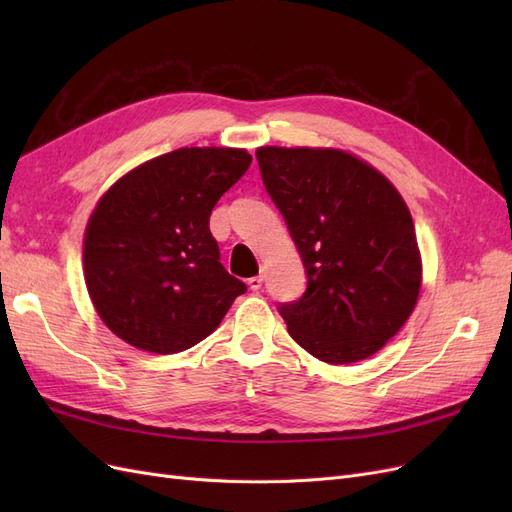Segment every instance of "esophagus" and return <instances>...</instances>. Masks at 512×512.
Returning a JSON list of instances; mask_svg holds the SVG:
<instances>
[{"label":"esophagus","instance_id":"1","mask_svg":"<svg viewBox=\"0 0 512 512\" xmlns=\"http://www.w3.org/2000/svg\"><path fill=\"white\" fill-rule=\"evenodd\" d=\"M247 284H250V288H252V290H260V288H262V275L252 277V280L247 282Z\"/></svg>","mask_w":512,"mask_h":512}]
</instances>
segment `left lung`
<instances>
[{
	"label": "left lung",
	"instance_id": "obj_1",
	"mask_svg": "<svg viewBox=\"0 0 512 512\" xmlns=\"http://www.w3.org/2000/svg\"><path fill=\"white\" fill-rule=\"evenodd\" d=\"M256 158L307 273L303 297L280 305L288 333L331 365L376 354L421 292L404 198L374 166L339 149L260 147Z\"/></svg>",
	"mask_w": 512,
	"mask_h": 512
}]
</instances>
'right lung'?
Segmentation results:
<instances>
[{
	"instance_id": "add662e5",
	"label": "right lung",
	"mask_w": 512,
	"mask_h": 512,
	"mask_svg": "<svg viewBox=\"0 0 512 512\" xmlns=\"http://www.w3.org/2000/svg\"><path fill=\"white\" fill-rule=\"evenodd\" d=\"M250 164L245 149L185 147L136 166L100 198L85 230V284L123 342L188 350L247 290L222 267L209 218Z\"/></svg>"
}]
</instances>
